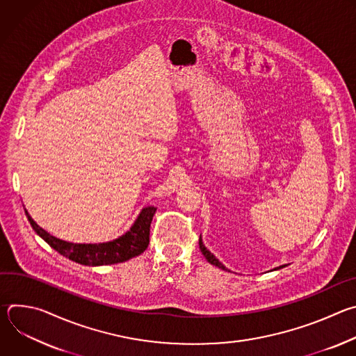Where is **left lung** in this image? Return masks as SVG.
Masks as SVG:
<instances>
[{"instance_id":"obj_1","label":"left lung","mask_w":356,"mask_h":356,"mask_svg":"<svg viewBox=\"0 0 356 356\" xmlns=\"http://www.w3.org/2000/svg\"><path fill=\"white\" fill-rule=\"evenodd\" d=\"M198 243H200V249H201V252H202V255H204L206 257V259L211 264V265H214V266H217V268H221L222 270H228L214 255H213V253L204 246V243H202V239H201V236H200V239H198ZM283 266H279L277 269H282ZM229 272V270H228Z\"/></svg>"}]
</instances>
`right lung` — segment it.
<instances>
[{
	"mask_svg": "<svg viewBox=\"0 0 356 356\" xmlns=\"http://www.w3.org/2000/svg\"><path fill=\"white\" fill-rule=\"evenodd\" d=\"M155 211H156V207H152V206L145 207L138 216L136 221L134 222L129 231H127L124 235L118 236L117 239H113L110 242H103V243H73V242L62 241L54 235L47 234L44 229H42L32 220V217L28 214L26 210H25V214L32 228L35 229V232L55 250H58L60 255L80 265L103 266V265L121 264L140 255L149 245L150 222L155 216Z\"/></svg>",
	"mask_w": 356,
	"mask_h": 356,
	"instance_id": "obj_1",
	"label": "right lung"
}]
</instances>
